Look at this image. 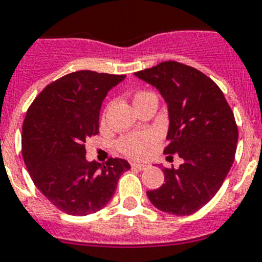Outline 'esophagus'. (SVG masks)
Returning a JSON list of instances; mask_svg holds the SVG:
<instances>
[{"label": "esophagus", "instance_id": "obj_1", "mask_svg": "<svg viewBox=\"0 0 262 262\" xmlns=\"http://www.w3.org/2000/svg\"><path fill=\"white\" fill-rule=\"evenodd\" d=\"M148 165L146 164H142V162H132V168L138 169V170H144Z\"/></svg>", "mask_w": 262, "mask_h": 262}]
</instances>
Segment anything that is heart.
<instances>
[{
	"mask_svg": "<svg viewBox=\"0 0 262 262\" xmlns=\"http://www.w3.org/2000/svg\"><path fill=\"white\" fill-rule=\"evenodd\" d=\"M156 140H157V136L155 132H140V133H133V135L121 138L118 142V148L121 151H124L125 155L138 157V156L144 155L145 150L150 148L156 142Z\"/></svg>",
	"mask_w": 262,
	"mask_h": 262,
	"instance_id": "heart-1",
	"label": "heart"
}]
</instances>
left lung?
I'll list each match as a JSON object with an SVG mask.
<instances>
[{
	"label": "left lung",
	"instance_id": "left-lung-1",
	"mask_svg": "<svg viewBox=\"0 0 262 262\" xmlns=\"http://www.w3.org/2000/svg\"><path fill=\"white\" fill-rule=\"evenodd\" d=\"M135 76L164 98L169 118L164 153L182 158L177 169L162 168L165 182L146 195L162 212L192 214L219 192L234 161L238 130L232 109L209 77L184 63L166 61Z\"/></svg>",
	"mask_w": 262,
	"mask_h": 262
}]
</instances>
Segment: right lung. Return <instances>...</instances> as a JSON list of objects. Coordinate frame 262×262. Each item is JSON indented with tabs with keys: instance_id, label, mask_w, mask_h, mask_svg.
Masks as SVG:
<instances>
[{
	"instance_id": "right-lung-1",
	"label": "right lung",
	"mask_w": 262,
	"mask_h": 262,
	"mask_svg": "<svg viewBox=\"0 0 262 262\" xmlns=\"http://www.w3.org/2000/svg\"><path fill=\"white\" fill-rule=\"evenodd\" d=\"M125 76L80 70L61 77L38 94L23 126V157L34 185L53 205L72 216L102 209L120 176L122 158L86 161L85 141L98 133L102 101Z\"/></svg>"
}]
</instances>
